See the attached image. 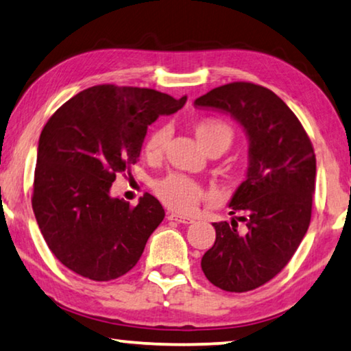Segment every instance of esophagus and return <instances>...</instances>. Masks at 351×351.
<instances>
[{
    "label": "esophagus",
    "instance_id": "1",
    "mask_svg": "<svg viewBox=\"0 0 351 351\" xmlns=\"http://www.w3.org/2000/svg\"><path fill=\"white\" fill-rule=\"evenodd\" d=\"M168 219L172 221H177V223H182V224H193L194 219L190 217H185V215H180V213H168Z\"/></svg>",
    "mask_w": 351,
    "mask_h": 351
}]
</instances>
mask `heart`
<instances>
[{
    "mask_svg": "<svg viewBox=\"0 0 351 351\" xmlns=\"http://www.w3.org/2000/svg\"><path fill=\"white\" fill-rule=\"evenodd\" d=\"M196 138L202 144L204 149H208L213 144H223L224 149L229 147L232 141V130L226 123L219 121H202L199 122L196 128ZM171 128L158 127L149 134L147 141L144 145V152L150 160H157L165 152L166 144L169 141ZM155 193L160 197V201L172 210H177L180 213H191L193 210L201 202L204 197V190L196 182L188 179L182 174H169L165 179L155 183Z\"/></svg>",
    "mask_w": 351,
    "mask_h": 351,
    "instance_id": "obj_1",
    "label": "heart"
}]
</instances>
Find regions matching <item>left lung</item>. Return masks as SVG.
<instances>
[{
  "label": "left lung",
  "mask_w": 351,
  "mask_h": 351,
  "mask_svg": "<svg viewBox=\"0 0 351 351\" xmlns=\"http://www.w3.org/2000/svg\"><path fill=\"white\" fill-rule=\"evenodd\" d=\"M240 123L247 138L245 180L229 207L243 217L213 223L215 245L202 256L207 279L226 292H247L273 279L298 250L311 223L315 154L292 110L252 83H229L194 100Z\"/></svg>",
  "instance_id": "left-lung-1"
}]
</instances>
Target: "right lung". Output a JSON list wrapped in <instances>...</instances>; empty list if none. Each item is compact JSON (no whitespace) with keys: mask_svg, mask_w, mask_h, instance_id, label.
<instances>
[{"mask_svg":"<svg viewBox=\"0 0 351 351\" xmlns=\"http://www.w3.org/2000/svg\"><path fill=\"white\" fill-rule=\"evenodd\" d=\"M185 101L186 95L101 84L50 117L37 145L32 210L62 265L93 281H111L136 265L165 210L149 193L130 207L111 196V185L139 160L150 123Z\"/></svg>","mask_w":351,"mask_h":351,"instance_id":"obj_1","label":"right lung"}]
</instances>
